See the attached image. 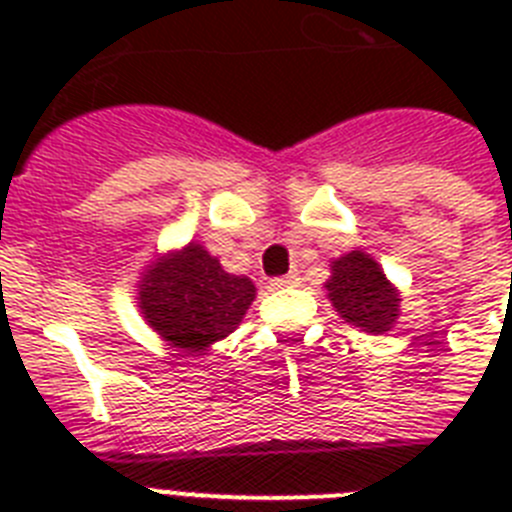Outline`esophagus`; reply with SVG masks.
<instances>
[{
    "label": "esophagus",
    "mask_w": 512,
    "mask_h": 512,
    "mask_svg": "<svg viewBox=\"0 0 512 512\" xmlns=\"http://www.w3.org/2000/svg\"><path fill=\"white\" fill-rule=\"evenodd\" d=\"M297 282H300V277H297V274H287V277L271 279V287H277V289H282V287H295Z\"/></svg>",
    "instance_id": "obj_1"
}]
</instances>
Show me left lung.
I'll return each instance as SVG.
<instances>
[{
  "instance_id": "obj_1",
  "label": "left lung",
  "mask_w": 512,
  "mask_h": 512,
  "mask_svg": "<svg viewBox=\"0 0 512 512\" xmlns=\"http://www.w3.org/2000/svg\"><path fill=\"white\" fill-rule=\"evenodd\" d=\"M325 297L348 325L382 336L400 318V289L387 279L372 253L348 251L330 261Z\"/></svg>"
}]
</instances>
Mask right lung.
I'll return each mask as SVG.
<instances>
[{
  "label": "right lung",
  "mask_w": 512,
  "mask_h": 512,
  "mask_svg": "<svg viewBox=\"0 0 512 512\" xmlns=\"http://www.w3.org/2000/svg\"><path fill=\"white\" fill-rule=\"evenodd\" d=\"M135 300L140 318L166 346L200 356L241 325L256 300V284L225 271L217 256L192 241L158 253L140 271Z\"/></svg>",
  "instance_id": "1"
}]
</instances>
